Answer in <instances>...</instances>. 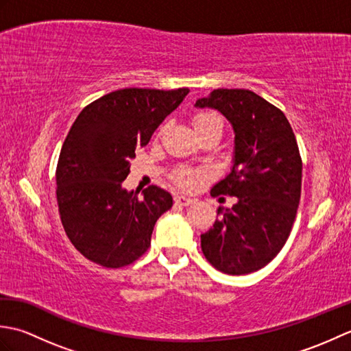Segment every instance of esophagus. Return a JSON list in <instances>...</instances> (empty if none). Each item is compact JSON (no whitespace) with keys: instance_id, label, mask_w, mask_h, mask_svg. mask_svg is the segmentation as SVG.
I'll use <instances>...</instances> for the list:
<instances>
[{"instance_id":"obj_1","label":"esophagus","mask_w":351,"mask_h":351,"mask_svg":"<svg viewBox=\"0 0 351 351\" xmlns=\"http://www.w3.org/2000/svg\"><path fill=\"white\" fill-rule=\"evenodd\" d=\"M175 202H176L178 205L189 206V205H191L193 202H195V199L187 197V196H175Z\"/></svg>"}]
</instances>
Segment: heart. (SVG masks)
I'll list each match as a JSON object with an SVG mask.
<instances>
[{"instance_id": "obj_1", "label": "heart", "mask_w": 351, "mask_h": 351, "mask_svg": "<svg viewBox=\"0 0 351 351\" xmlns=\"http://www.w3.org/2000/svg\"><path fill=\"white\" fill-rule=\"evenodd\" d=\"M193 125H195L196 132L206 131V130H223V119L215 111H199L193 117ZM176 182L184 189L191 187L193 184V175L187 170H180L175 176Z\"/></svg>"}]
</instances>
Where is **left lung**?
<instances>
[{"label":"left lung","instance_id":"obj_1","mask_svg":"<svg viewBox=\"0 0 351 351\" xmlns=\"http://www.w3.org/2000/svg\"><path fill=\"white\" fill-rule=\"evenodd\" d=\"M196 107L219 110L235 132L232 170L211 195L237 204L219 206L200 245L219 271L249 274L274 259L289 237L302 193L299 146L285 114L245 88H215Z\"/></svg>","mask_w":351,"mask_h":351}]
</instances>
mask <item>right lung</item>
<instances>
[{"instance_id": "add662e5", "label": "right lung", "mask_w": 351, "mask_h": 351, "mask_svg": "<svg viewBox=\"0 0 351 351\" xmlns=\"http://www.w3.org/2000/svg\"><path fill=\"white\" fill-rule=\"evenodd\" d=\"M189 92L121 88L88 104L71 126L56 170L58 213L71 243L92 263L121 268L151 245L155 223L173 199L156 185L138 196L122 182L136 149Z\"/></svg>"}]
</instances>
